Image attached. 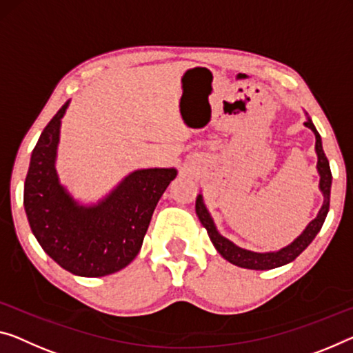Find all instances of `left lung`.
Returning a JSON list of instances; mask_svg holds the SVG:
<instances>
[{
    "label": "left lung",
    "instance_id": "1",
    "mask_svg": "<svg viewBox=\"0 0 353 353\" xmlns=\"http://www.w3.org/2000/svg\"><path fill=\"white\" fill-rule=\"evenodd\" d=\"M305 126L311 129L316 135V154H317V172L321 180H319V189L323 195V203L316 218H314L309 224L305 227L300 235H298L290 245L278 249V251H268V252H256L249 251V249L240 248L235 243L230 241L229 238L221 235L218 227H216L213 218H211L210 211L207 205L203 202V195L199 194L197 200H195V213H197L202 225L207 229L208 236L213 246L216 248L222 257H224L227 262H230L236 267L248 268V270H273L278 267H283L287 265L300 256V254L305 251V249L311 245L314 238L319 232H321L325 218H327L328 210H330V192H332V170H330V164L327 156L323 153L322 148V139L321 134L317 132L316 126L311 118L307 117L306 113V123Z\"/></svg>",
    "mask_w": 353,
    "mask_h": 353
}]
</instances>
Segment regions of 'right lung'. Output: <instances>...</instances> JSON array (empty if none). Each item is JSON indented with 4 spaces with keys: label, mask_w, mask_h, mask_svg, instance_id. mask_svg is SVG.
I'll return each mask as SVG.
<instances>
[{
    "label": "right lung",
    "mask_w": 353,
    "mask_h": 353,
    "mask_svg": "<svg viewBox=\"0 0 353 353\" xmlns=\"http://www.w3.org/2000/svg\"><path fill=\"white\" fill-rule=\"evenodd\" d=\"M69 104L59 108L32 150L23 205L32 235L47 256L75 276L101 278L137 256L156 205L178 170L137 169L97 202L75 199L57 170L61 120Z\"/></svg>",
    "instance_id": "obj_1"
}]
</instances>
